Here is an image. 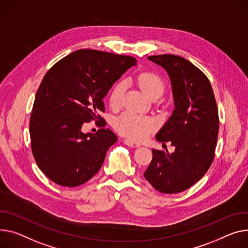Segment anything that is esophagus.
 <instances>
[{
    "instance_id": "34e87169",
    "label": "esophagus",
    "mask_w": 248,
    "mask_h": 248,
    "mask_svg": "<svg viewBox=\"0 0 248 248\" xmlns=\"http://www.w3.org/2000/svg\"><path fill=\"white\" fill-rule=\"evenodd\" d=\"M124 144H126V145H128V146H130V147H139V146H140V143L135 142V141L130 140H127V139L124 140Z\"/></svg>"
}]
</instances>
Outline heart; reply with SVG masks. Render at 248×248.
<instances>
[{
    "label": "heart",
    "mask_w": 248,
    "mask_h": 248,
    "mask_svg": "<svg viewBox=\"0 0 248 248\" xmlns=\"http://www.w3.org/2000/svg\"><path fill=\"white\" fill-rule=\"evenodd\" d=\"M136 80L140 88L151 98L156 95L160 96L166 89L163 79L157 74L153 72H143L140 74L136 78ZM124 89L125 84L123 80L113 86L108 98L110 107H120ZM156 124L153 119L134 112H124L114 122V128L121 136L137 141L144 140L148 135L153 133Z\"/></svg>",
    "instance_id": "obj_1"
}]
</instances>
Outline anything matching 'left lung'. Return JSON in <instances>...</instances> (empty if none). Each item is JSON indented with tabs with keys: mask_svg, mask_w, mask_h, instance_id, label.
<instances>
[{
	"mask_svg": "<svg viewBox=\"0 0 248 248\" xmlns=\"http://www.w3.org/2000/svg\"><path fill=\"white\" fill-rule=\"evenodd\" d=\"M167 71L174 109L155 136L170 141L174 152L153 150L143 175L156 190L178 193L196 184L208 170L217 141L218 108L206 76L189 61L174 55L147 58Z\"/></svg>",
	"mask_w": 248,
	"mask_h": 248,
	"instance_id": "left-lung-1",
	"label": "left lung"
}]
</instances>
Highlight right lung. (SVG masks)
<instances>
[{"label": "right lung", "instance_id": "add662e5", "mask_svg": "<svg viewBox=\"0 0 248 248\" xmlns=\"http://www.w3.org/2000/svg\"><path fill=\"white\" fill-rule=\"evenodd\" d=\"M137 60L82 48L47 71L30 119L31 152L40 170L55 184L75 187L101 170L118 137L108 128L84 134L82 124L103 123L104 97ZM104 125V123L103 124Z\"/></svg>", "mask_w": 248, "mask_h": 248}]
</instances>
